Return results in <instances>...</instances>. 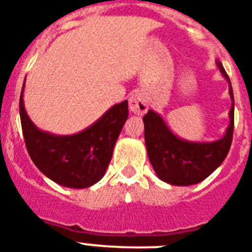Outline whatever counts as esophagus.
<instances>
[{"mask_svg": "<svg viewBox=\"0 0 252 252\" xmlns=\"http://www.w3.org/2000/svg\"><path fill=\"white\" fill-rule=\"evenodd\" d=\"M129 111L134 115H144L148 111V96L144 93H134L129 98Z\"/></svg>", "mask_w": 252, "mask_h": 252, "instance_id": "esophagus-1", "label": "esophagus"}]
</instances>
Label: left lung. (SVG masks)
<instances>
[{
  "mask_svg": "<svg viewBox=\"0 0 252 252\" xmlns=\"http://www.w3.org/2000/svg\"><path fill=\"white\" fill-rule=\"evenodd\" d=\"M217 66L229 82V94L233 100L229 112L230 124L222 138L213 142L186 141L176 137L154 111L149 110L142 119L148 157L158 178L166 183L174 186L200 183L222 163L230 150L234 130V95L230 80L220 61Z\"/></svg>",
  "mask_w": 252,
  "mask_h": 252,
  "instance_id": "left-lung-1",
  "label": "left lung"
}]
</instances>
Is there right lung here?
Instances as JSON below:
<instances>
[{"label": "right lung", "instance_id": "add662e5", "mask_svg": "<svg viewBox=\"0 0 252 252\" xmlns=\"http://www.w3.org/2000/svg\"><path fill=\"white\" fill-rule=\"evenodd\" d=\"M19 115L26 148L35 166L60 186L86 188L102 179L108 167L128 119V100L112 106L93 126L72 136H56L36 128L23 106V90Z\"/></svg>", "mask_w": 252, "mask_h": 252}]
</instances>
